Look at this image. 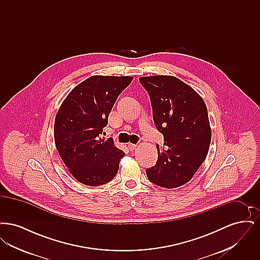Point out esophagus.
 <instances>
[{"instance_id":"esophagus-1","label":"esophagus","mask_w":260,"mask_h":260,"mask_svg":"<svg viewBox=\"0 0 260 260\" xmlns=\"http://www.w3.org/2000/svg\"><path fill=\"white\" fill-rule=\"evenodd\" d=\"M127 147H128V149H129L131 151H133V150H135V149L137 147V145H136V144H133V143H128V144H127Z\"/></svg>"}]
</instances>
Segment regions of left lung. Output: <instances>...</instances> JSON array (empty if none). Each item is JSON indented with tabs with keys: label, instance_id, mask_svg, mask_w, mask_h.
Returning a JSON list of instances; mask_svg holds the SVG:
<instances>
[{
	"label": "left lung",
	"instance_id": "obj_1",
	"mask_svg": "<svg viewBox=\"0 0 260 260\" xmlns=\"http://www.w3.org/2000/svg\"><path fill=\"white\" fill-rule=\"evenodd\" d=\"M139 82L148 91L153 120L165 141L162 151L157 145L158 161L146 170L147 177L164 188L183 185L198 171L210 149L211 128L206 103L195 89L173 76L140 77Z\"/></svg>",
	"mask_w": 260,
	"mask_h": 260
}]
</instances>
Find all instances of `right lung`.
<instances>
[{
  "instance_id": "obj_1",
  "label": "right lung",
  "mask_w": 260,
  "mask_h": 260,
  "mask_svg": "<svg viewBox=\"0 0 260 260\" xmlns=\"http://www.w3.org/2000/svg\"><path fill=\"white\" fill-rule=\"evenodd\" d=\"M132 76L87 78L69 92L54 120L55 146L69 173L87 186L103 185L118 173L124 153L112 138H100L117 98Z\"/></svg>"
}]
</instances>
